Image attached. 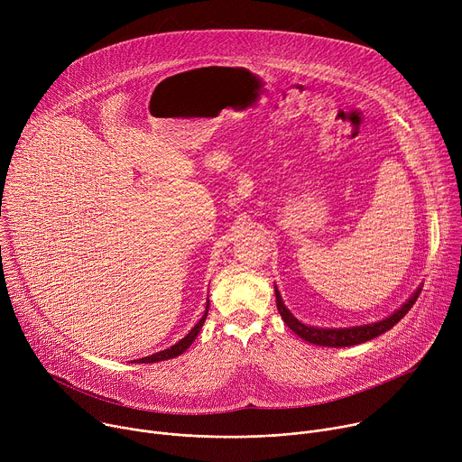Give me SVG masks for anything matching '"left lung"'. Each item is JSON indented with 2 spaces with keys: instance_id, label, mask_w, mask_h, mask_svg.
<instances>
[{
  "instance_id": "obj_1",
  "label": "left lung",
  "mask_w": 462,
  "mask_h": 462,
  "mask_svg": "<svg viewBox=\"0 0 462 462\" xmlns=\"http://www.w3.org/2000/svg\"><path fill=\"white\" fill-rule=\"evenodd\" d=\"M420 291L422 289L419 287L415 291V294L399 310H394L391 316H387L380 321L367 323V325H356V327H340V328H323V327H310V325L301 323L285 307L278 289H276V305H278V310H280L283 321L289 325L291 331H294L305 342L323 346V347H349V346H358V344L369 342V340L383 335L385 331H389L393 325H397L408 314V310L413 307Z\"/></svg>"
}]
</instances>
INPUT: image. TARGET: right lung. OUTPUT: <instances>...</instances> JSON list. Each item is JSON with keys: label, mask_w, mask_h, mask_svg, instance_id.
<instances>
[{"label": "right lung", "mask_w": 462, "mask_h": 462, "mask_svg": "<svg viewBox=\"0 0 462 462\" xmlns=\"http://www.w3.org/2000/svg\"><path fill=\"white\" fill-rule=\"evenodd\" d=\"M208 307H210V301H207V310H205V314H203V318L195 323V327L191 328V331L182 338V340H179L175 346H171L170 349H164V351H159V353H155V355H152V356H144V358H139L137 360V364H155V362H162V360H170V358H175V356H179V355H182L191 344H193V340L197 338V335H199V331H201V327H203V323H205V319H207V316H208Z\"/></svg>", "instance_id": "right-lung-1"}]
</instances>
